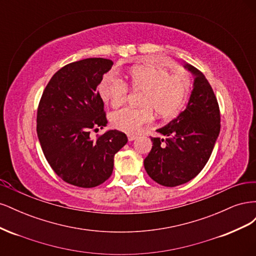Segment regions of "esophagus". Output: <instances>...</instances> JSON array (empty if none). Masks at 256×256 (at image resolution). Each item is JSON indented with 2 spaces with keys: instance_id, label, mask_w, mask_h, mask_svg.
Returning <instances> with one entry per match:
<instances>
[{
  "instance_id": "obj_1",
  "label": "esophagus",
  "mask_w": 256,
  "mask_h": 256,
  "mask_svg": "<svg viewBox=\"0 0 256 256\" xmlns=\"http://www.w3.org/2000/svg\"><path fill=\"white\" fill-rule=\"evenodd\" d=\"M127 136H128V140L129 141H134V140H136V136L132 134H129Z\"/></svg>"
}]
</instances>
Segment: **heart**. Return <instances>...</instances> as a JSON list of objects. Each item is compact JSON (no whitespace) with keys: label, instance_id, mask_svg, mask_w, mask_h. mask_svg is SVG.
Here are the masks:
<instances>
[{"label":"heart","instance_id":"obj_1","mask_svg":"<svg viewBox=\"0 0 256 256\" xmlns=\"http://www.w3.org/2000/svg\"><path fill=\"white\" fill-rule=\"evenodd\" d=\"M189 81L182 76L171 74L166 69L136 66L127 72L125 82L106 76L99 83V94L113 108L125 104L128 88L141 92L138 109L124 108L111 115V124L127 134L138 132L152 120V111L159 118L172 120L180 113L189 92Z\"/></svg>","mask_w":256,"mask_h":256}]
</instances>
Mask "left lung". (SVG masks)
Listing matches in <instances>:
<instances>
[{"instance_id":"left-lung-1","label":"left lung","mask_w":256,"mask_h":256,"mask_svg":"<svg viewBox=\"0 0 256 256\" xmlns=\"http://www.w3.org/2000/svg\"><path fill=\"white\" fill-rule=\"evenodd\" d=\"M184 68L194 76L186 109L157 129L164 138H152V150L144 168L152 180L166 187L188 182L202 171L220 134V110L205 76L190 64Z\"/></svg>"}]
</instances>
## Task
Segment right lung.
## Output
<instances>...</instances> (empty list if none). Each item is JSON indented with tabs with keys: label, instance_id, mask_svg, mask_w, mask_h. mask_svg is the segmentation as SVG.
Instances as JSON below:
<instances>
[{
	"label": "right lung",
	"instance_id": "right-lung-1",
	"mask_svg": "<svg viewBox=\"0 0 256 256\" xmlns=\"http://www.w3.org/2000/svg\"><path fill=\"white\" fill-rule=\"evenodd\" d=\"M112 65L102 58L67 64L53 74L38 104L37 136L44 157L58 177L76 187L104 182L115 154L128 142L118 130L90 138V130L108 124L97 86Z\"/></svg>",
	"mask_w": 256,
	"mask_h": 256
}]
</instances>
